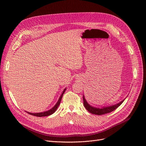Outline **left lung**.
Segmentation results:
<instances>
[{
  "instance_id": "8db88e82",
  "label": "left lung",
  "mask_w": 146,
  "mask_h": 146,
  "mask_svg": "<svg viewBox=\"0 0 146 146\" xmlns=\"http://www.w3.org/2000/svg\"><path fill=\"white\" fill-rule=\"evenodd\" d=\"M83 105L85 106V107L86 108V109L88 110V111L93 114H97V115H103V114L113 111L114 110H116L117 107H119L123 102V100H122L120 103H119L115 105L111 106V107H105L103 108H97L92 107L88 104L84 96H83Z\"/></svg>"
}]
</instances>
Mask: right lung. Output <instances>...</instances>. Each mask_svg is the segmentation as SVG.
I'll return each mask as SVG.
<instances>
[{
    "label": "right lung",
    "instance_id": "obj_1",
    "mask_svg": "<svg viewBox=\"0 0 146 146\" xmlns=\"http://www.w3.org/2000/svg\"><path fill=\"white\" fill-rule=\"evenodd\" d=\"M66 89L64 90V91L63 92V93L61 94L60 98L58 100V101L57 102L56 104L54 106V107H53L52 109H50V110H48V111H45V112H43V113H29V112H27L29 114H31V115H33V116H38V117H43V116H49L50 115V114L54 113L56 110L57 109V108L58 107V106L61 102V99H62V97H63V94L64 93V91H65Z\"/></svg>",
    "mask_w": 146,
    "mask_h": 146
}]
</instances>
